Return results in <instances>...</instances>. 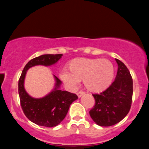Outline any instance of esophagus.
<instances>
[{"instance_id": "obj_1", "label": "esophagus", "mask_w": 149, "mask_h": 149, "mask_svg": "<svg viewBox=\"0 0 149 149\" xmlns=\"http://www.w3.org/2000/svg\"><path fill=\"white\" fill-rule=\"evenodd\" d=\"M84 94H85V92H83V91H79V92H77V95H78V97H80L81 96H83Z\"/></svg>"}]
</instances>
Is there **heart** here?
I'll use <instances>...</instances> for the list:
<instances>
[{
    "label": "heart",
    "instance_id": "obj_1",
    "mask_svg": "<svg viewBox=\"0 0 149 149\" xmlns=\"http://www.w3.org/2000/svg\"><path fill=\"white\" fill-rule=\"evenodd\" d=\"M67 72L60 78L68 85H76L83 80L85 88L92 92H103L110 86L114 76V68L108 59L76 58L66 66Z\"/></svg>",
    "mask_w": 149,
    "mask_h": 149
}]
</instances>
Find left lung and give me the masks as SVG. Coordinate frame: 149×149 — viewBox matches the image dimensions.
I'll return each mask as SVG.
<instances>
[{"label":"left lung","mask_w":149,"mask_h":149,"mask_svg":"<svg viewBox=\"0 0 149 149\" xmlns=\"http://www.w3.org/2000/svg\"><path fill=\"white\" fill-rule=\"evenodd\" d=\"M118 71L112 84L100 94H93L95 104L90 115L98 125L109 127L116 125L130 110L133 94L132 78L127 66L116 59Z\"/></svg>","instance_id":"1"}]
</instances>
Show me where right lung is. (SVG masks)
<instances>
[{
  "instance_id": "obj_1",
  "label": "right lung",
  "mask_w": 149,
  "mask_h": 149,
  "mask_svg": "<svg viewBox=\"0 0 149 149\" xmlns=\"http://www.w3.org/2000/svg\"><path fill=\"white\" fill-rule=\"evenodd\" d=\"M62 55L43 54L33 58L26 64L19 80L18 91L22 110L27 118L38 125L47 127L57 126L66 117L70 105L78 99L76 94L59 90L61 80L55 76V88L42 98L30 97L24 87L26 73L29 68L36 65L50 66L57 63Z\"/></svg>"
}]
</instances>
